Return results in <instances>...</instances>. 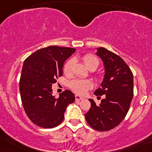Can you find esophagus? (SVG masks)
Wrapping results in <instances>:
<instances>
[{"instance_id":"34e87169","label":"esophagus","mask_w":152,"mask_h":152,"mask_svg":"<svg viewBox=\"0 0 152 152\" xmlns=\"http://www.w3.org/2000/svg\"><path fill=\"white\" fill-rule=\"evenodd\" d=\"M84 100V98L78 96V95H75V100H76V101H79V100Z\"/></svg>"}]
</instances>
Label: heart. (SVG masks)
I'll return each mask as SVG.
<instances>
[{
    "instance_id": "heart-1",
    "label": "heart",
    "mask_w": 152,
    "mask_h": 152,
    "mask_svg": "<svg viewBox=\"0 0 152 152\" xmlns=\"http://www.w3.org/2000/svg\"><path fill=\"white\" fill-rule=\"evenodd\" d=\"M82 60L87 68H90L91 67L97 68L99 65V59L96 56L91 53L85 54L82 57ZM74 64V60L70 58L65 62L63 67V72L65 75H70L72 72V67ZM70 88L77 94L83 95L88 90L92 88L93 84L91 80H74L70 83Z\"/></svg>"
}]
</instances>
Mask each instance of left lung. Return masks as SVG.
<instances>
[{"instance_id": "1", "label": "left lung", "mask_w": 152, "mask_h": 152, "mask_svg": "<svg viewBox=\"0 0 152 152\" xmlns=\"http://www.w3.org/2000/svg\"><path fill=\"white\" fill-rule=\"evenodd\" d=\"M96 55L103 60L105 76L101 88L94 92L103 96L100 105L93 100L85 119L96 131H109L119 125L126 117L133 98V75L128 64L120 56L100 47ZM100 97V96H99Z\"/></svg>"}]
</instances>
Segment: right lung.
I'll use <instances>...</instances> for the list:
<instances>
[{"mask_svg":"<svg viewBox=\"0 0 152 152\" xmlns=\"http://www.w3.org/2000/svg\"><path fill=\"white\" fill-rule=\"evenodd\" d=\"M75 49L57 45L36 51L24 61L20 79V92L25 113L36 126L54 128L64 119L75 94L65 90L58 97L52 95V84L63 75V64Z\"/></svg>","mask_w":152,"mask_h":152,"instance_id":"add662e5","label":"right lung"}]
</instances>
